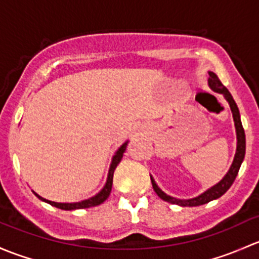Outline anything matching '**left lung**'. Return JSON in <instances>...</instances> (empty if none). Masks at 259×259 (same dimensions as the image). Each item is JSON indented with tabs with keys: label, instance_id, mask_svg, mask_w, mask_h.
I'll use <instances>...</instances> for the list:
<instances>
[{
	"label": "left lung",
	"instance_id": "left-lung-1",
	"mask_svg": "<svg viewBox=\"0 0 259 259\" xmlns=\"http://www.w3.org/2000/svg\"><path fill=\"white\" fill-rule=\"evenodd\" d=\"M208 73H209L208 86L214 91V92L222 93V95L225 96L226 100H227V102L229 103V107H231L232 114H233L234 126H236V132H237V149H236V154H234V159L233 162H232V166L227 172V175H226L225 177L217 183V185H214L213 187L207 189L206 192L199 194L198 197H194V198L178 199V198H175V197H170L168 194L164 193V192L156 185L153 178L151 177L152 186H153L154 192L158 194L159 198H162L166 202H169V203L172 204H178V206H182V207L201 206V204L208 203V202L213 201V199H217L220 198L221 196H223V194L228 191L229 187H231L232 183L234 182V180H236L237 175H238V170L241 168L242 162H243L244 154H246V135H244L243 126H242L238 107H237L236 102H234L233 97H232V95L229 93V91L226 89V87L222 84V82L220 81L217 74L213 73V72H208Z\"/></svg>",
	"mask_w": 259,
	"mask_h": 259
}]
</instances>
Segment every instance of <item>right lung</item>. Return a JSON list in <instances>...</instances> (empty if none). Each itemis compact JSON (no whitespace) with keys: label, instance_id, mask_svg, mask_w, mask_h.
<instances>
[{"label":"right lung","instance_id":"right-lung-1","mask_svg":"<svg viewBox=\"0 0 259 259\" xmlns=\"http://www.w3.org/2000/svg\"><path fill=\"white\" fill-rule=\"evenodd\" d=\"M127 143H128V141H127V142H124L123 145L121 146V147L117 149L116 154H114L113 158H112V163H111L110 170H108V176H107V181H106V185L103 186V188L101 189V191L98 192V193L96 194V196L91 197V198H89V199H84V201L74 202V203H58V202L49 201V199L42 198L41 196H38V194H37L36 192H33L34 196L38 197V198L41 199V201H44V202H46V203L51 204V206L57 207V208L65 209V210L90 208V207H95V206H98V204L103 203V202H105L106 199L108 198V196H110V193H111L112 182H113V172H114V169H116V167L118 166L119 162H121L122 157H123L124 151H126V148H127Z\"/></svg>","mask_w":259,"mask_h":259}]
</instances>
